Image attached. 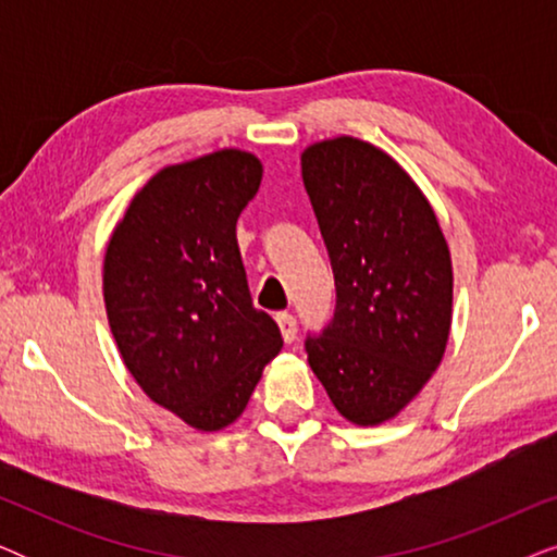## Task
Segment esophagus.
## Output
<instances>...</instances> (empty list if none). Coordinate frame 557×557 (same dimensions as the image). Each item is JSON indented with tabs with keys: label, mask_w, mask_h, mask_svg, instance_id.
Here are the masks:
<instances>
[{
	"label": "esophagus",
	"mask_w": 557,
	"mask_h": 557,
	"mask_svg": "<svg viewBox=\"0 0 557 557\" xmlns=\"http://www.w3.org/2000/svg\"><path fill=\"white\" fill-rule=\"evenodd\" d=\"M276 324H278L281 337H284V342H294L296 339V319L292 314L281 311V314H276Z\"/></svg>",
	"instance_id": "obj_1"
}]
</instances>
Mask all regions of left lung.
<instances>
[{
  "mask_svg": "<svg viewBox=\"0 0 557 557\" xmlns=\"http://www.w3.org/2000/svg\"><path fill=\"white\" fill-rule=\"evenodd\" d=\"M301 180L337 286L332 324L307 339L309 368L345 421L380 425L444 360L454 317L448 243L423 189L375 144H309Z\"/></svg>",
  "mask_w": 557,
  "mask_h": 557,
  "instance_id": "left-lung-1",
  "label": "left lung"
}]
</instances>
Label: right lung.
<instances>
[{"mask_svg": "<svg viewBox=\"0 0 557 557\" xmlns=\"http://www.w3.org/2000/svg\"><path fill=\"white\" fill-rule=\"evenodd\" d=\"M261 180V159L233 147L164 166L106 246L103 301L121 360L157 406L205 433L238 421L284 347L250 301L235 238Z\"/></svg>", "mask_w": 557, "mask_h": 557, "instance_id": "right-lung-1", "label": "right lung"}]
</instances>
